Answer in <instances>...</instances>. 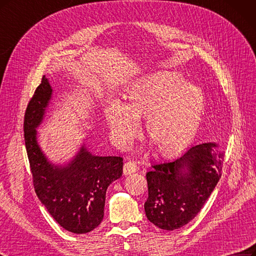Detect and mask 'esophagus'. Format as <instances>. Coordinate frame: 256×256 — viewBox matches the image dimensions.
I'll use <instances>...</instances> for the list:
<instances>
[{"label":"esophagus","mask_w":256,"mask_h":256,"mask_svg":"<svg viewBox=\"0 0 256 256\" xmlns=\"http://www.w3.org/2000/svg\"><path fill=\"white\" fill-rule=\"evenodd\" d=\"M124 174H134L138 170V167H136V164L134 162V161H129V162H126L124 164Z\"/></svg>","instance_id":"obj_1"}]
</instances>
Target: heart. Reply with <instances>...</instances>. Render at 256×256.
I'll return each mask as SVG.
<instances>
[{"label":"heart","instance_id":"obj_1","mask_svg":"<svg viewBox=\"0 0 256 256\" xmlns=\"http://www.w3.org/2000/svg\"><path fill=\"white\" fill-rule=\"evenodd\" d=\"M204 98L198 86L172 73L149 77L126 95L125 106L113 102L106 111L108 126L120 144L136 134L138 118H146V134L158 154L181 152L196 138L204 116Z\"/></svg>","mask_w":256,"mask_h":256}]
</instances>
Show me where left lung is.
<instances>
[{"label":"left lung","instance_id":"obj_1","mask_svg":"<svg viewBox=\"0 0 256 256\" xmlns=\"http://www.w3.org/2000/svg\"><path fill=\"white\" fill-rule=\"evenodd\" d=\"M224 152L215 142L192 145L181 156L152 165L146 174L149 222L166 231L188 224L200 212L220 177Z\"/></svg>","mask_w":256,"mask_h":256}]
</instances>
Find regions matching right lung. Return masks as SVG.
<instances>
[{
	"label": "right lung",
	"mask_w": 256,
	"mask_h": 256,
	"mask_svg": "<svg viewBox=\"0 0 256 256\" xmlns=\"http://www.w3.org/2000/svg\"><path fill=\"white\" fill-rule=\"evenodd\" d=\"M52 98V89L46 76H43L25 111L24 138L34 188L41 204L61 226L68 232L84 234L100 224L106 192L122 177V158L94 156L82 143L68 163H52L37 138V128Z\"/></svg>",
	"instance_id": "1"
}]
</instances>
